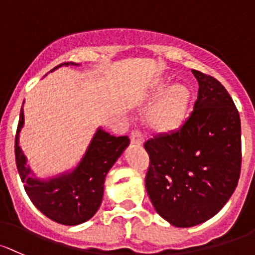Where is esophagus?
I'll use <instances>...</instances> for the list:
<instances>
[{
	"label": "esophagus",
	"mask_w": 255,
	"mask_h": 255,
	"mask_svg": "<svg viewBox=\"0 0 255 255\" xmlns=\"http://www.w3.org/2000/svg\"><path fill=\"white\" fill-rule=\"evenodd\" d=\"M130 143H132L133 145H141V144H143V136H141V134L138 130H133V132L130 133Z\"/></svg>",
	"instance_id": "esophagus-1"
}]
</instances>
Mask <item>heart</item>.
Instances as JSON below:
<instances>
[{
  "mask_svg": "<svg viewBox=\"0 0 255 255\" xmlns=\"http://www.w3.org/2000/svg\"><path fill=\"white\" fill-rule=\"evenodd\" d=\"M168 79L155 82L149 89V99L159 97L146 114V125L156 134H172L184 125L191 105V90L181 83L167 88Z\"/></svg>",
  "mask_w": 255,
  "mask_h": 255,
  "instance_id": "obj_1",
  "label": "heart"
}]
</instances>
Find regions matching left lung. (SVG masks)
<instances>
[{"label": "left lung", "mask_w": 255, "mask_h": 255, "mask_svg": "<svg viewBox=\"0 0 255 255\" xmlns=\"http://www.w3.org/2000/svg\"><path fill=\"white\" fill-rule=\"evenodd\" d=\"M199 90L181 129L145 141V188L156 213L176 227L203 224L219 213L241 172V120L214 77L193 69Z\"/></svg>", "instance_id": "left-lung-1"}]
</instances>
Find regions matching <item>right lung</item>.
Returning a JSON list of instances; mask_svg holds the SVG:
<instances>
[{
  "label": "right lung",
  "mask_w": 255,
  "mask_h": 255,
  "mask_svg": "<svg viewBox=\"0 0 255 255\" xmlns=\"http://www.w3.org/2000/svg\"><path fill=\"white\" fill-rule=\"evenodd\" d=\"M62 66H79V63H62L51 72ZM23 127L21 106L15 135V162L31 203L52 221L67 226H76L92 219L103 202L106 175L129 145L128 136L111 135L99 127L84 155L73 168L56 176L39 178L28 165V159L19 146Z\"/></svg>",
  "instance_id": "1"
}]
</instances>
